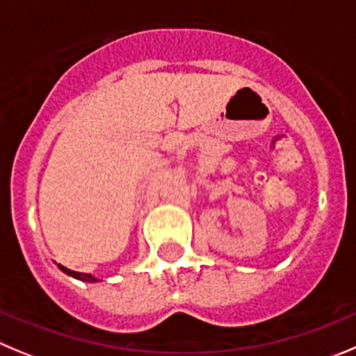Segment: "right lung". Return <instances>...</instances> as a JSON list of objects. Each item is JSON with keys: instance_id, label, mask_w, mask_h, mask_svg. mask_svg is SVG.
I'll list each match as a JSON object with an SVG mask.
<instances>
[{"instance_id": "add662e5", "label": "right lung", "mask_w": 356, "mask_h": 356, "mask_svg": "<svg viewBox=\"0 0 356 356\" xmlns=\"http://www.w3.org/2000/svg\"><path fill=\"white\" fill-rule=\"evenodd\" d=\"M59 268H61L63 272H66L68 275H72V277H77L81 279V281H88V283H95V281H98L96 277H92L91 274H82V272H75V270H70V268L63 267V265H59Z\"/></svg>"}]
</instances>
